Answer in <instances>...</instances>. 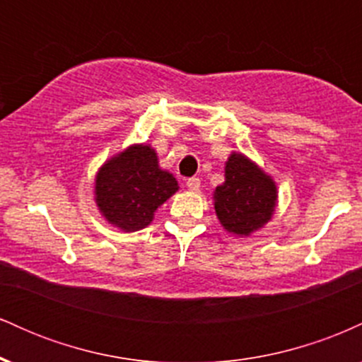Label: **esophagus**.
<instances>
[{
	"label": "esophagus",
	"mask_w": 362,
	"mask_h": 362,
	"mask_svg": "<svg viewBox=\"0 0 362 362\" xmlns=\"http://www.w3.org/2000/svg\"><path fill=\"white\" fill-rule=\"evenodd\" d=\"M185 185H187V189L190 190V192H197L199 187H201V180H199L197 177H190V178H187Z\"/></svg>",
	"instance_id": "34e87169"
}]
</instances>
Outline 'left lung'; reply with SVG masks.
Instances as JSON below:
<instances>
[{
  "label": "left lung",
  "mask_w": 362,
  "mask_h": 362,
  "mask_svg": "<svg viewBox=\"0 0 362 362\" xmlns=\"http://www.w3.org/2000/svg\"><path fill=\"white\" fill-rule=\"evenodd\" d=\"M276 184L247 156L233 153L224 168V184L214 190V209L230 233L248 236L274 214Z\"/></svg>",
  "instance_id": "1"
}]
</instances>
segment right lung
<instances>
[{"label": "right lung", "instance_id": "obj_1", "mask_svg": "<svg viewBox=\"0 0 362 362\" xmlns=\"http://www.w3.org/2000/svg\"><path fill=\"white\" fill-rule=\"evenodd\" d=\"M177 190L175 177L158 167L155 149L136 144L100 168L95 201L110 224L138 231L153 221L155 211Z\"/></svg>", "mask_w": 362, "mask_h": 362}]
</instances>
